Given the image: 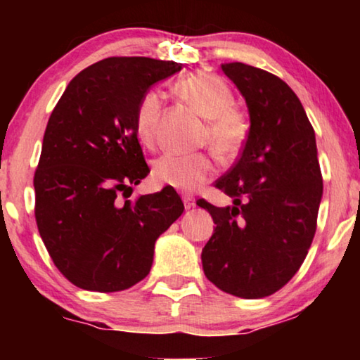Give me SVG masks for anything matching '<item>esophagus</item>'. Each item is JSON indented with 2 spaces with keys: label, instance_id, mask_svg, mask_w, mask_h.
<instances>
[{
  "label": "esophagus",
  "instance_id": "1",
  "mask_svg": "<svg viewBox=\"0 0 360 360\" xmlns=\"http://www.w3.org/2000/svg\"><path fill=\"white\" fill-rule=\"evenodd\" d=\"M181 200H184L185 210H190V208H193V206H195V198H193V196L184 195V196H181Z\"/></svg>",
  "mask_w": 360,
  "mask_h": 360
}]
</instances>
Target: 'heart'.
<instances>
[{
  "mask_svg": "<svg viewBox=\"0 0 360 360\" xmlns=\"http://www.w3.org/2000/svg\"><path fill=\"white\" fill-rule=\"evenodd\" d=\"M174 90L206 120L203 139L221 160H231L243 150L250 132L245 112L234 105V93L223 78L211 72H191L175 82ZM160 96L147 91L137 103L134 127L142 144L155 142L160 116ZM216 165L208 152L175 154L167 152L154 162V179L180 191H195L214 175Z\"/></svg>",
  "mask_w": 360,
  "mask_h": 360,
  "instance_id": "b5f03b06",
  "label": "heart"
}]
</instances>
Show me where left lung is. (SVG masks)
Instances as JSON below:
<instances>
[{"instance_id":"obj_1","label":"left lung","mask_w":360,"mask_h":360,"mask_svg":"<svg viewBox=\"0 0 360 360\" xmlns=\"http://www.w3.org/2000/svg\"><path fill=\"white\" fill-rule=\"evenodd\" d=\"M244 96L250 132L216 188L234 198L218 208L201 252L206 278L239 298H264L287 285L316 233L323 179L316 139L302 101L283 80L240 62L221 65Z\"/></svg>"}]
</instances>
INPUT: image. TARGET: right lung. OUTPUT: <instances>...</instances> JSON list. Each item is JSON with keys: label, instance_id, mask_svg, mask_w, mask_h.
Returning <instances> with one entry per match:
<instances>
[{"label": "right lung", "instance_id": "right-lung-1", "mask_svg": "<svg viewBox=\"0 0 360 360\" xmlns=\"http://www.w3.org/2000/svg\"><path fill=\"white\" fill-rule=\"evenodd\" d=\"M181 63L108 57L82 70L49 117L34 175L36 223L56 267L78 288L121 292L150 272L157 238L184 213L172 186L136 201L149 174L137 103Z\"/></svg>", "mask_w": 360, "mask_h": 360}]
</instances>
